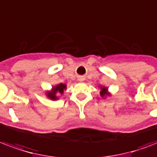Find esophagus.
<instances>
[{"mask_svg":"<svg viewBox=\"0 0 157 157\" xmlns=\"http://www.w3.org/2000/svg\"><path fill=\"white\" fill-rule=\"evenodd\" d=\"M79 81H84V78H82V77H80V78H79Z\"/></svg>","mask_w":157,"mask_h":157,"instance_id":"1","label":"esophagus"}]
</instances>
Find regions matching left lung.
<instances>
[{"mask_svg": "<svg viewBox=\"0 0 157 157\" xmlns=\"http://www.w3.org/2000/svg\"><path fill=\"white\" fill-rule=\"evenodd\" d=\"M106 94V88H102V91L100 92V94L101 95H105V94Z\"/></svg>", "mask_w": 157, "mask_h": 157, "instance_id": "obj_1", "label": "left lung"}]
</instances>
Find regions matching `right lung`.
I'll use <instances>...</instances> for the list:
<instances>
[{
  "label": "right lung",
  "instance_id": "right-lung-1",
  "mask_svg": "<svg viewBox=\"0 0 157 157\" xmlns=\"http://www.w3.org/2000/svg\"><path fill=\"white\" fill-rule=\"evenodd\" d=\"M64 89H66V85L60 84V85H58V86H57L53 88V91L50 92V93H48V96L49 98H51L52 100H56V99H57L56 95H55L56 92L58 91V92H60L61 94H63Z\"/></svg>",
  "mask_w": 157,
  "mask_h": 157
}]
</instances>
